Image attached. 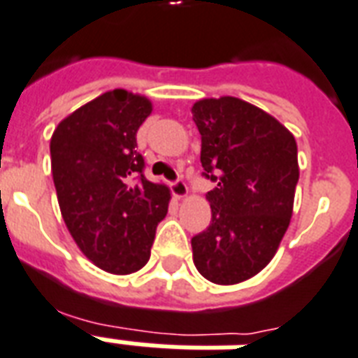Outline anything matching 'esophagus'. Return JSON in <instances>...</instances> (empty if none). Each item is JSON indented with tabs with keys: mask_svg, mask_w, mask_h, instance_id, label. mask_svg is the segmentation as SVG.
Listing matches in <instances>:
<instances>
[{
	"mask_svg": "<svg viewBox=\"0 0 358 358\" xmlns=\"http://www.w3.org/2000/svg\"><path fill=\"white\" fill-rule=\"evenodd\" d=\"M171 189H173V195L176 199L187 197V193H189V189H187V185H185L184 180H176V182H173V184H171Z\"/></svg>",
	"mask_w": 358,
	"mask_h": 358,
	"instance_id": "34e87169",
	"label": "esophagus"
}]
</instances>
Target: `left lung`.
<instances>
[{"label":"left lung","mask_w":358,"mask_h":358,"mask_svg":"<svg viewBox=\"0 0 358 358\" xmlns=\"http://www.w3.org/2000/svg\"><path fill=\"white\" fill-rule=\"evenodd\" d=\"M201 133L212 220L191 238L193 263L206 280L233 285L259 274L276 255L293 215L299 157L293 133L238 97L201 99Z\"/></svg>","instance_id":"obj_1"}]
</instances>
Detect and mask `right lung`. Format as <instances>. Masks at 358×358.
<instances>
[{
    "label": "right lung",
    "mask_w": 358,
    "mask_h": 358,
    "mask_svg": "<svg viewBox=\"0 0 358 358\" xmlns=\"http://www.w3.org/2000/svg\"><path fill=\"white\" fill-rule=\"evenodd\" d=\"M152 114L144 95L113 90L58 124L52 178L71 236L105 272L125 276L148 263L171 191L144 178L136 131Z\"/></svg>",
    "instance_id": "right-lung-1"
}]
</instances>
